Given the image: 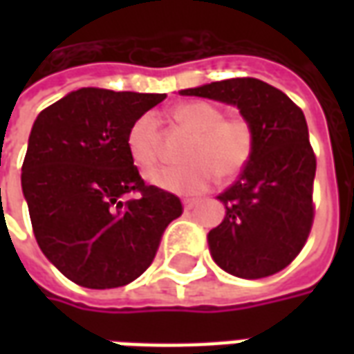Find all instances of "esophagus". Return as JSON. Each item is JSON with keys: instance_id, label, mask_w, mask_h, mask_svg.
<instances>
[{"instance_id": "34e87169", "label": "esophagus", "mask_w": 354, "mask_h": 354, "mask_svg": "<svg viewBox=\"0 0 354 354\" xmlns=\"http://www.w3.org/2000/svg\"><path fill=\"white\" fill-rule=\"evenodd\" d=\"M195 207H197V201H195V199H185L184 201V210H185V212H189V210H193Z\"/></svg>"}]
</instances>
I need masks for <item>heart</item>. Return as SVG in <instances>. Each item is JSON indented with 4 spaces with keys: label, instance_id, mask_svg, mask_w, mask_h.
Here are the masks:
<instances>
[{
    "label": "heart",
    "instance_id": "1",
    "mask_svg": "<svg viewBox=\"0 0 354 354\" xmlns=\"http://www.w3.org/2000/svg\"><path fill=\"white\" fill-rule=\"evenodd\" d=\"M172 119L193 132V138L184 151L187 161L147 174V182L162 192L174 195L205 192L216 176L235 178L252 159L256 131L246 117H223L222 109L208 102H185L172 109ZM124 146L138 169L153 167L159 157V123L153 113H144L132 121Z\"/></svg>",
    "mask_w": 354,
    "mask_h": 354
}]
</instances>
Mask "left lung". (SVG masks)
<instances>
[{
    "mask_svg": "<svg viewBox=\"0 0 354 354\" xmlns=\"http://www.w3.org/2000/svg\"><path fill=\"white\" fill-rule=\"evenodd\" d=\"M237 106L256 131V149L235 184L218 195L222 223L210 230L212 260L241 279L282 271L311 233L317 157L301 109L279 88L254 77L180 91Z\"/></svg>",
    "mask_w": 354,
    "mask_h": 354,
    "instance_id": "obj_1",
    "label": "left lung"
}]
</instances>
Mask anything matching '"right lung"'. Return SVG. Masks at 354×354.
<instances>
[{"instance_id": "right-lung-1", "label": "right lung", "mask_w": 354, "mask_h": 354, "mask_svg": "<svg viewBox=\"0 0 354 354\" xmlns=\"http://www.w3.org/2000/svg\"><path fill=\"white\" fill-rule=\"evenodd\" d=\"M167 94L80 88L35 119L22 162V193L41 252L85 288L124 286L151 266L176 195L147 185L124 138ZM129 194L136 198L127 200Z\"/></svg>"}]
</instances>
